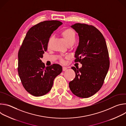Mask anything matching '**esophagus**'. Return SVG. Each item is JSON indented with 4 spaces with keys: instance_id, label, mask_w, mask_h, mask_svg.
Here are the masks:
<instances>
[{
    "instance_id": "obj_1",
    "label": "esophagus",
    "mask_w": 126,
    "mask_h": 126,
    "mask_svg": "<svg viewBox=\"0 0 126 126\" xmlns=\"http://www.w3.org/2000/svg\"><path fill=\"white\" fill-rule=\"evenodd\" d=\"M67 68L66 67H63L62 68V70H63V71H65L67 70Z\"/></svg>"
}]
</instances>
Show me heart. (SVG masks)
<instances>
[{
	"instance_id": "1",
	"label": "heart",
	"mask_w": 126,
	"mask_h": 126,
	"mask_svg": "<svg viewBox=\"0 0 126 126\" xmlns=\"http://www.w3.org/2000/svg\"><path fill=\"white\" fill-rule=\"evenodd\" d=\"M61 34L64 37L66 41L67 42L68 45L70 44H73L76 41V36L75 32L72 29H70V28L64 29L61 32ZM52 40H53V37L51 36L49 38L48 41L47 45L48 47L50 46V44ZM62 62H64V60H62Z\"/></svg>"
}]
</instances>
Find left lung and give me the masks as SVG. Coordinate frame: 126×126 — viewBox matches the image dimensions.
Here are the masks:
<instances>
[{"label": "left lung", "mask_w": 126, "mask_h": 126, "mask_svg": "<svg viewBox=\"0 0 126 126\" xmlns=\"http://www.w3.org/2000/svg\"><path fill=\"white\" fill-rule=\"evenodd\" d=\"M71 27L79 36L75 62L82 66L71 68L76 76L69 82V88L76 96L86 98L96 94L103 85L110 66L109 52L103 34L95 26L78 23Z\"/></svg>", "instance_id": "1"}]
</instances>
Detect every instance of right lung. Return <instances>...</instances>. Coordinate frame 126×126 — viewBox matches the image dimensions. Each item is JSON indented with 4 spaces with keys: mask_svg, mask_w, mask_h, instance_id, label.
<instances>
[{
    "mask_svg": "<svg viewBox=\"0 0 126 126\" xmlns=\"http://www.w3.org/2000/svg\"><path fill=\"white\" fill-rule=\"evenodd\" d=\"M62 24L58 20H48L32 26L19 48L18 73L23 87L33 96H41L48 93L54 80L62 72L60 65L45 67L41 60L47 50L51 34Z\"/></svg>",
    "mask_w": 126,
    "mask_h": 126,
    "instance_id": "1",
    "label": "right lung"
}]
</instances>
